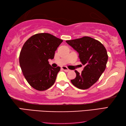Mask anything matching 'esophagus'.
I'll return each mask as SVG.
<instances>
[{
    "instance_id": "obj_1",
    "label": "esophagus",
    "mask_w": 126,
    "mask_h": 126,
    "mask_svg": "<svg viewBox=\"0 0 126 126\" xmlns=\"http://www.w3.org/2000/svg\"><path fill=\"white\" fill-rule=\"evenodd\" d=\"M62 69L65 72H69L70 71V70L68 69L67 67H65V66H62Z\"/></svg>"
}]
</instances>
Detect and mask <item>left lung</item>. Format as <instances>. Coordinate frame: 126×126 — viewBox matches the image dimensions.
Wrapping results in <instances>:
<instances>
[{
    "mask_svg": "<svg viewBox=\"0 0 126 126\" xmlns=\"http://www.w3.org/2000/svg\"><path fill=\"white\" fill-rule=\"evenodd\" d=\"M66 42L78 53L80 61L85 65L81 73L75 71L76 77L71 80L72 83L79 89H88L99 79L106 69L108 61L106 48L98 40L89 37Z\"/></svg>",
    "mask_w": 126,
    "mask_h": 126,
    "instance_id": "left-lung-1",
    "label": "left lung"
}]
</instances>
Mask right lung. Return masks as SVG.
Segmentation results:
<instances>
[{
	"label": "right lung",
	"instance_id": "obj_1",
	"mask_svg": "<svg viewBox=\"0 0 126 126\" xmlns=\"http://www.w3.org/2000/svg\"><path fill=\"white\" fill-rule=\"evenodd\" d=\"M63 40L49 33H38L29 38L19 55L20 66L25 78L33 88L42 91L54 84L61 68H53L48 59L54 58Z\"/></svg>",
	"mask_w": 126,
	"mask_h": 126
}]
</instances>
